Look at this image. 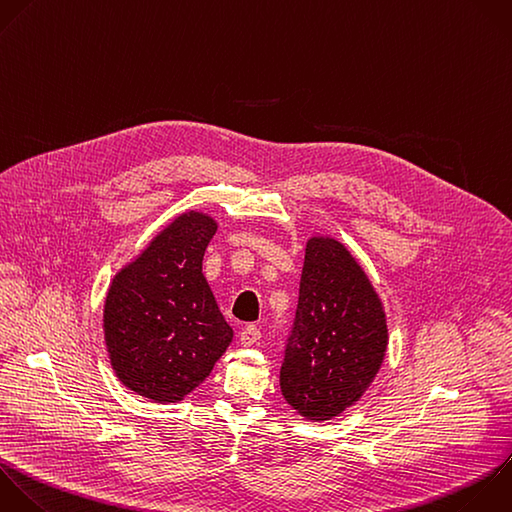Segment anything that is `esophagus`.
Here are the masks:
<instances>
[{
  "instance_id": "34e87169",
  "label": "esophagus",
  "mask_w": 512,
  "mask_h": 512,
  "mask_svg": "<svg viewBox=\"0 0 512 512\" xmlns=\"http://www.w3.org/2000/svg\"><path fill=\"white\" fill-rule=\"evenodd\" d=\"M258 340H260V328H258V326L248 324V326L242 328V332H240V342H242L244 346H252V344H256Z\"/></svg>"
}]
</instances>
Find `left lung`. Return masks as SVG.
<instances>
[{
  "instance_id": "1",
  "label": "left lung",
  "mask_w": 512,
  "mask_h": 512,
  "mask_svg": "<svg viewBox=\"0 0 512 512\" xmlns=\"http://www.w3.org/2000/svg\"><path fill=\"white\" fill-rule=\"evenodd\" d=\"M386 344V316L360 264L338 240L310 238L280 368L288 404L310 420L338 416L370 386Z\"/></svg>"
}]
</instances>
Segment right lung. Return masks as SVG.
Masks as SVG:
<instances>
[{
	"instance_id": "1",
	"label": "right lung",
	"mask_w": 512,
	"mask_h": 512,
	"mask_svg": "<svg viewBox=\"0 0 512 512\" xmlns=\"http://www.w3.org/2000/svg\"><path fill=\"white\" fill-rule=\"evenodd\" d=\"M216 228L202 212L178 216L108 290L110 362L124 386L154 402L190 394L232 342V328L202 274Z\"/></svg>"
}]
</instances>
